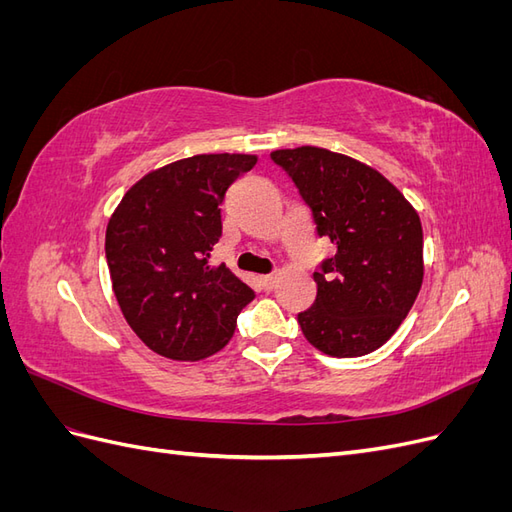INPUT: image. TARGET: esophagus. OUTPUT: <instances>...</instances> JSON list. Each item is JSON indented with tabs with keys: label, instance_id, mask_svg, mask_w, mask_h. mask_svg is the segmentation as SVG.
<instances>
[{
	"label": "esophagus",
	"instance_id": "obj_1",
	"mask_svg": "<svg viewBox=\"0 0 512 512\" xmlns=\"http://www.w3.org/2000/svg\"><path fill=\"white\" fill-rule=\"evenodd\" d=\"M260 284L265 290H273L275 284H277V275H262L260 277Z\"/></svg>",
	"mask_w": 512,
	"mask_h": 512
}]
</instances>
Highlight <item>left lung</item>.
<instances>
[{
	"label": "left lung",
	"instance_id": "obj_1",
	"mask_svg": "<svg viewBox=\"0 0 512 512\" xmlns=\"http://www.w3.org/2000/svg\"><path fill=\"white\" fill-rule=\"evenodd\" d=\"M271 158L312 207L318 235L337 247L314 273L316 303L299 314L305 339L337 359L384 346L421 292L423 226L382 173L344 153L303 145Z\"/></svg>",
	"mask_w": 512,
	"mask_h": 512
}]
</instances>
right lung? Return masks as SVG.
I'll use <instances>...</instances> for the list:
<instances>
[{
	"label": "right lung",
	"mask_w": 512,
	"mask_h": 512,
	"mask_svg": "<svg viewBox=\"0 0 512 512\" xmlns=\"http://www.w3.org/2000/svg\"><path fill=\"white\" fill-rule=\"evenodd\" d=\"M252 153H200L151 170L123 194L106 226V260L121 314L141 342L173 361L220 352L256 294L209 258L222 237L230 183Z\"/></svg>",
	"instance_id": "add662e5"
}]
</instances>
